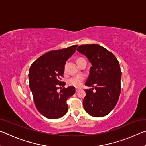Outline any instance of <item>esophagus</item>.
Returning <instances> with one entry per match:
<instances>
[{"label":"esophagus","instance_id":"34e87169","mask_svg":"<svg viewBox=\"0 0 146 146\" xmlns=\"http://www.w3.org/2000/svg\"><path fill=\"white\" fill-rule=\"evenodd\" d=\"M78 91H79V89H78V88H76V89H75V91H76V93H77Z\"/></svg>","mask_w":146,"mask_h":146}]
</instances>
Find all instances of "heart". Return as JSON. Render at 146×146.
<instances>
[{
    "mask_svg": "<svg viewBox=\"0 0 146 146\" xmlns=\"http://www.w3.org/2000/svg\"><path fill=\"white\" fill-rule=\"evenodd\" d=\"M83 60H85L82 58H79L77 59L76 62H77V64H78L79 62H80L81 61H83ZM84 80V78L83 76L77 75V76H73V77L69 78L68 80V83L69 85L75 86V87H76V88H79L82 86Z\"/></svg>",
    "mask_w": 146,
    "mask_h": 146,
    "instance_id": "1",
    "label": "heart"
}]
</instances>
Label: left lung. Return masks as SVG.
<instances>
[{"label": "left lung", "instance_id": "left-lung-1", "mask_svg": "<svg viewBox=\"0 0 146 146\" xmlns=\"http://www.w3.org/2000/svg\"><path fill=\"white\" fill-rule=\"evenodd\" d=\"M76 50L85 55L92 66L85 85L96 90L95 93L85 90L84 108L92 117H104L114 109L120 94L119 62L112 53L98 44L82 45Z\"/></svg>", "mask_w": 146, "mask_h": 146}]
</instances>
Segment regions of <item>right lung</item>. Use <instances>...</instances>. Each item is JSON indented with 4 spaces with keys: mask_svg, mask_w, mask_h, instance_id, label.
Here are the masks:
<instances>
[{
    "mask_svg": "<svg viewBox=\"0 0 146 146\" xmlns=\"http://www.w3.org/2000/svg\"><path fill=\"white\" fill-rule=\"evenodd\" d=\"M77 45L51 51L44 54L31 64L29 70V88L37 110L49 119L60 118L67 113L66 101L75 93L73 86L62 87L66 62L75 52ZM61 90L58 92V86Z\"/></svg>",
    "mask_w": 146,
    "mask_h": 146,
    "instance_id": "add662e5",
    "label": "right lung"
}]
</instances>
